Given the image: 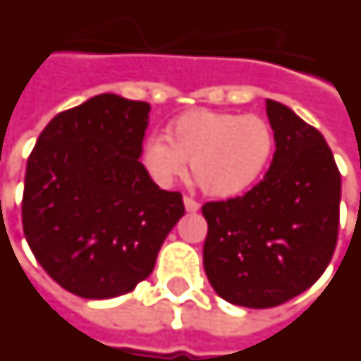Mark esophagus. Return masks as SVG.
I'll use <instances>...</instances> for the list:
<instances>
[{
	"instance_id": "34e87169",
	"label": "esophagus",
	"mask_w": 361,
	"mask_h": 361,
	"mask_svg": "<svg viewBox=\"0 0 361 361\" xmlns=\"http://www.w3.org/2000/svg\"><path fill=\"white\" fill-rule=\"evenodd\" d=\"M183 204H185V210H188V212H197V210L201 208V204L195 201V199H191V197H183Z\"/></svg>"
}]
</instances>
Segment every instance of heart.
<instances>
[{
  "label": "heart",
  "mask_w": 361,
  "mask_h": 361,
  "mask_svg": "<svg viewBox=\"0 0 361 361\" xmlns=\"http://www.w3.org/2000/svg\"><path fill=\"white\" fill-rule=\"evenodd\" d=\"M276 135L268 122L255 114L191 111L168 126L145 147V166L154 180L168 185L191 176L202 193L229 199L252 188L274 154Z\"/></svg>",
  "instance_id": "heart-1"
}]
</instances>
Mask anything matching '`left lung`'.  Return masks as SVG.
I'll list each match as a JSON object with an SVG mask.
<instances>
[{"label":"left lung","mask_w":361,"mask_h":361,"mask_svg":"<svg viewBox=\"0 0 361 361\" xmlns=\"http://www.w3.org/2000/svg\"><path fill=\"white\" fill-rule=\"evenodd\" d=\"M276 154L243 197L202 204L204 271L237 306L271 308L310 289L329 266L338 237L341 172L316 128L268 99Z\"/></svg>","instance_id":"8db88e82"}]
</instances>
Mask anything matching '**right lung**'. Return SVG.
<instances>
[{"mask_svg":"<svg viewBox=\"0 0 361 361\" xmlns=\"http://www.w3.org/2000/svg\"><path fill=\"white\" fill-rule=\"evenodd\" d=\"M151 106L113 93L59 113L26 164L23 229L39 266L82 298L126 295L151 276L185 214L140 162Z\"/></svg>","mask_w":361,"mask_h":361,"instance_id":"1","label":"right lung"}]
</instances>
